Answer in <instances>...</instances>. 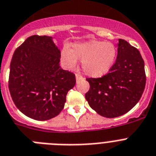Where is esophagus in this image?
<instances>
[{"label":"esophagus","instance_id":"34e87169","mask_svg":"<svg viewBox=\"0 0 156 156\" xmlns=\"http://www.w3.org/2000/svg\"><path fill=\"white\" fill-rule=\"evenodd\" d=\"M82 79H83V76H82L78 74V73L76 74V82H79V81Z\"/></svg>","mask_w":156,"mask_h":156}]
</instances>
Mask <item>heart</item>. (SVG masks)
<instances>
[{"label": "heart", "instance_id": "1", "mask_svg": "<svg viewBox=\"0 0 156 156\" xmlns=\"http://www.w3.org/2000/svg\"><path fill=\"white\" fill-rule=\"evenodd\" d=\"M117 56V48L112 42L89 40L73 45L71 50L64 49L61 58L69 69L82 62V69L87 76L98 78L106 75L112 69Z\"/></svg>", "mask_w": 156, "mask_h": 156}]
</instances>
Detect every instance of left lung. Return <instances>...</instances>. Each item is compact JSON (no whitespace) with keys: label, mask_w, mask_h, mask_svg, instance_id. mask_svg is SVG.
<instances>
[{"label":"left lung","mask_w":156,"mask_h":156,"mask_svg":"<svg viewBox=\"0 0 156 156\" xmlns=\"http://www.w3.org/2000/svg\"><path fill=\"white\" fill-rule=\"evenodd\" d=\"M87 80L90 88L85 98L89 106L102 117H119L141 98L146 83L144 62L136 48L118 39V56L110 73Z\"/></svg>","instance_id":"obj_1"}]
</instances>
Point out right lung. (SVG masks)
Wrapping results in <instances>:
<instances>
[{
    "label": "right lung",
    "instance_id": "obj_1",
    "mask_svg": "<svg viewBox=\"0 0 156 156\" xmlns=\"http://www.w3.org/2000/svg\"><path fill=\"white\" fill-rule=\"evenodd\" d=\"M61 51L52 37L32 35L15 50L9 89L15 105L26 116L46 121L63 110L75 74L60 66Z\"/></svg>",
    "mask_w": 156,
    "mask_h": 156
}]
</instances>
